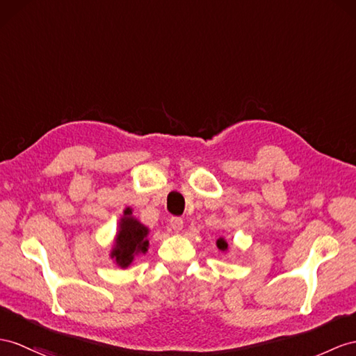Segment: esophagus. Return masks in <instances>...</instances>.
<instances>
[{
	"label": "esophagus",
	"mask_w": 356,
	"mask_h": 356,
	"mask_svg": "<svg viewBox=\"0 0 356 356\" xmlns=\"http://www.w3.org/2000/svg\"><path fill=\"white\" fill-rule=\"evenodd\" d=\"M170 227H172V229L175 231V232H181V231H183L184 222H183V219H181V218H172L170 219Z\"/></svg>",
	"instance_id": "obj_1"
}]
</instances>
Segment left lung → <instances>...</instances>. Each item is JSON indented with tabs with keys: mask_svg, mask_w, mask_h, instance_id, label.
I'll return each instance as SVG.
<instances>
[{
	"mask_svg": "<svg viewBox=\"0 0 356 356\" xmlns=\"http://www.w3.org/2000/svg\"><path fill=\"white\" fill-rule=\"evenodd\" d=\"M216 245H218V248L222 250V252H227V250H228V241L225 240L223 237L218 238V241H216Z\"/></svg>",
	"mask_w": 356,
	"mask_h": 356,
	"instance_id": "obj_1",
	"label": "left lung"
}]
</instances>
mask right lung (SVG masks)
Masks as SVG:
<instances>
[{
  "label": "right lung",
  "instance_id": "1",
  "mask_svg": "<svg viewBox=\"0 0 356 356\" xmlns=\"http://www.w3.org/2000/svg\"><path fill=\"white\" fill-rule=\"evenodd\" d=\"M148 227L134 218L131 208H125L110 252L113 263H116L120 268H127L131 266L137 255L148 252Z\"/></svg>",
  "mask_w": 356,
  "mask_h": 356
}]
</instances>
